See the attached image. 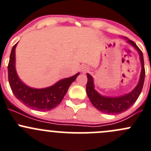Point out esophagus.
<instances>
[{
	"instance_id": "34e87169",
	"label": "esophagus",
	"mask_w": 151,
	"mask_h": 151,
	"mask_svg": "<svg viewBox=\"0 0 151 151\" xmlns=\"http://www.w3.org/2000/svg\"><path fill=\"white\" fill-rule=\"evenodd\" d=\"M86 70H88V68H86V67H85V66L82 67V71H86Z\"/></svg>"
}]
</instances>
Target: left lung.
Instances as JSON below:
<instances>
[{
  "label": "left lung",
  "mask_w": 151,
  "mask_h": 151,
  "mask_svg": "<svg viewBox=\"0 0 151 151\" xmlns=\"http://www.w3.org/2000/svg\"><path fill=\"white\" fill-rule=\"evenodd\" d=\"M127 42L130 43L139 52L142 64V71L139 83L132 92L120 97H114L113 98V97L102 96L94 90V85L92 77L90 74H87L88 83L86 85V92L88 98H89L92 104L98 110L104 112V113L115 115V114L121 113V112L127 110L129 108H130L136 102L138 97L140 95L142 89L143 88L145 76L143 54L140 49L137 47V45L133 41L127 39Z\"/></svg>",
  "instance_id": "1"
}]
</instances>
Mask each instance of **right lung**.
<instances>
[{
	"label": "right lung",
	"instance_id": "obj_1",
	"mask_svg": "<svg viewBox=\"0 0 151 151\" xmlns=\"http://www.w3.org/2000/svg\"><path fill=\"white\" fill-rule=\"evenodd\" d=\"M12 47L8 64V78L11 89L19 101L28 107L38 111H48L60 104L66 95L70 85L76 80L80 73L63 79L52 86L43 89H35L27 86L20 81L15 69V48Z\"/></svg>",
	"mask_w": 151,
	"mask_h": 151
}]
</instances>
